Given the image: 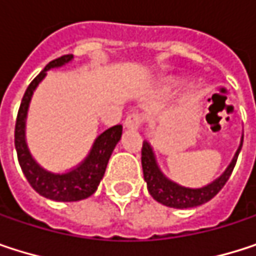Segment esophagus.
Listing matches in <instances>:
<instances>
[{
    "label": "esophagus",
    "instance_id": "34e87169",
    "mask_svg": "<svg viewBox=\"0 0 256 256\" xmlns=\"http://www.w3.org/2000/svg\"><path fill=\"white\" fill-rule=\"evenodd\" d=\"M142 124V117L139 114H130L128 118L124 120V128H130V130H136Z\"/></svg>",
    "mask_w": 256,
    "mask_h": 256
}]
</instances>
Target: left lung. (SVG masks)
Returning a JSON list of instances; mask_svg holds the SVG:
<instances>
[{
	"label": "left lung",
	"mask_w": 256,
	"mask_h": 256,
	"mask_svg": "<svg viewBox=\"0 0 256 256\" xmlns=\"http://www.w3.org/2000/svg\"><path fill=\"white\" fill-rule=\"evenodd\" d=\"M243 144V140H242ZM242 144L232 158V162L230 163V166L227 168V170L220 176L218 179H215L212 184L203 186V188H185L180 186L178 184L169 180L166 178L157 163H156V157L152 152L151 145L145 140L142 144V169H144V179L146 180V188L150 191V194L152 196L154 200H157L158 203L169 206V208H176V209H188V208H196L200 206L206 202H209L210 198H214L221 188L227 184V180L230 178L231 172L236 166L238 152L242 150Z\"/></svg>",
	"instance_id": "obj_1"
}]
</instances>
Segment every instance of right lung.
<instances>
[{
	"label": "right lung",
	"instance_id": "obj_1",
	"mask_svg": "<svg viewBox=\"0 0 256 256\" xmlns=\"http://www.w3.org/2000/svg\"><path fill=\"white\" fill-rule=\"evenodd\" d=\"M71 59H72V54H64L48 62L46 68L30 81L22 98L18 118H16V128H14V146L18 151V160H19L24 175L30 184V186L40 196L54 200V202H78V200L90 197L98 190L100 179L104 178L108 160L123 133L122 124L106 128L104 133H100L96 138L93 148L90 154L87 156V158L78 168L68 174L56 175V174L44 170L41 166L35 163V160L29 154L25 140L26 112H28L32 93L35 87L40 84V81L46 77V71H48L50 68L62 66L68 64Z\"/></svg>",
	"mask_w": 256,
	"mask_h": 256
}]
</instances>
